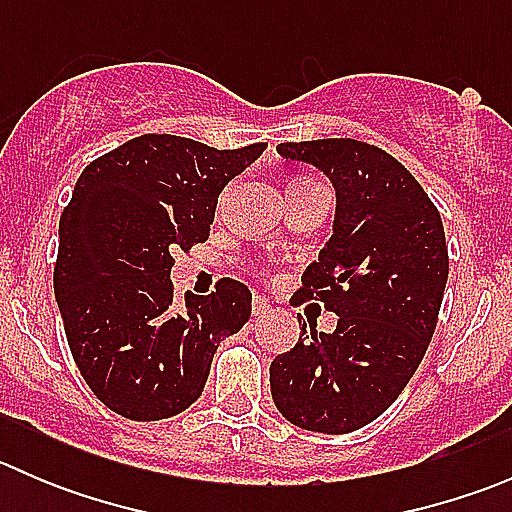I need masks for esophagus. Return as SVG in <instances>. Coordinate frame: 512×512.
<instances>
[{
    "label": "esophagus",
    "mask_w": 512,
    "mask_h": 512,
    "mask_svg": "<svg viewBox=\"0 0 512 512\" xmlns=\"http://www.w3.org/2000/svg\"><path fill=\"white\" fill-rule=\"evenodd\" d=\"M272 312V304L267 297H255V302H252V314L255 317H265V314Z\"/></svg>",
    "instance_id": "34e87169"
}]
</instances>
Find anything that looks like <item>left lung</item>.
I'll list each match as a JSON object with an SVG mask.
<instances>
[{"instance_id":"obj_1","label":"left lung","mask_w":512,"mask_h":512,"mask_svg":"<svg viewBox=\"0 0 512 512\" xmlns=\"http://www.w3.org/2000/svg\"><path fill=\"white\" fill-rule=\"evenodd\" d=\"M337 190L334 235L292 304L322 302L332 334L307 332L270 364L272 401L289 423L349 433L399 399L426 354L448 280L438 208L394 156L354 138L280 143Z\"/></svg>"}]
</instances>
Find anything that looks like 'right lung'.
<instances>
[{
    "label": "right lung",
    "instance_id": "add662e5",
    "mask_svg": "<svg viewBox=\"0 0 512 512\" xmlns=\"http://www.w3.org/2000/svg\"><path fill=\"white\" fill-rule=\"evenodd\" d=\"M267 143L218 151L193 138L146 133L96 158L59 220L54 292L71 356L101 404L131 421L188 409L215 349L252 314L242 282L185 294L173 307L178 250L205 242L218 195Z\"/></svg>",
    "mask_w": 512,
    "mask_h": 512
}]
</instances>
